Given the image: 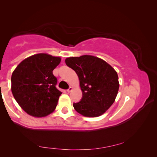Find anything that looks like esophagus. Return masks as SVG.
I'll return each instance as SVG.
<instances>
[{
	"instance_id": "esophagus-1",
	"label": "esophagus",
	"mask_w": 157,
	"mask_h": 157,
	"mask_svg": "<svg viewBox=\"0 0 157 157\" xmlns=\"http://www.w3.org/2000/svg\"><path fill=\"white\" fill-rule=\"evenodd\" d=\"M73 90V87H69V89L67 90V92L68 93H70V92H71Z\"/></svg>"
}]
</instances>
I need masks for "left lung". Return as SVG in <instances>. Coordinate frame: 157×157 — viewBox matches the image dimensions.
Here are the masks:
<instances>
[{
	"label": "left lung",
	"mask_w": 157,
	"mask_h": 157,
	"mask_svg": "<svg viewBox=\"0 0 157 157\" xmlns=\"http://www.w3.org/2000/svg\"><path fill=\"white\" fill-rule=\"evenodd\" d=\"M65 62L75 71L82 91L80 102L74 103L77 112L86 117H98L113 105L119 89L118 76L114 68L92 55L68 57Z\"/></svg>",
	"instance_id": "obj_1"
}]
</instances>
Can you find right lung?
I'll list each match as a JSON object with an SVG mask.
<instances>
[{
	"instance_id": "1",
	"label": "right lung",
	"mask_w": 157,
	"mask_h": 157,
	"mask_svg": "<svg viewBox=\"0 0 157 157\" xmlns=\"http://www.w3.org/2000/svg\"><path fill=\"white\" fill-rule=\"evenodd\" d=\"M61 58L39 53L23 60L13 71L11 90L16 101L30 116L41 118L56 108L62 92L52 71Z\"/></svg>"
}]
</instances>
